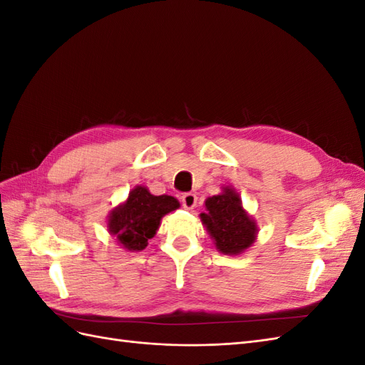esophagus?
I'll use <instances>...</instances> for the list:
<instances>
[{
	"instance_id": "esophagus-1",
	"label": "esophagus",
	"mask_w": 365,
	"mask_h": 365,
	"mask_svg": "<svg viewBox=\"0 0 365 365\" xmlns=\"http://www.w3.org/2000/svg\"><path fill=\"white\" fill-rule=\"evenodd\" d=\"M196 202H197V197L195 193H185L182 195L181 197V204L185 210H192L196 207Z\"/></svg>"
}]
</instances>
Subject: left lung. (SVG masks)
Wrapping results in <instances>:
<instances>
[{
	"label": "left lung",
	"instance_id": "obj_1",
	"mask_svg": "<svg viewBox=\"0 0 365 365\" xmlns=\"http://www.w3.org/2000/svg\"><path fill=\"white\" fill-rule=\"evenodd\" d=\"M201 220L212 236L216 248L228 256H237L250 248L257 237V225L242 207L239 193L224 187L220 195L207 197Z\"/></svg>",
	"mask_w": 365,
	"mask_h": 365
}]
</instances>
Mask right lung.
Returning a JSON list of instances; mask_svg holds the SVG:
<instances>
[{
	"label": "right lung",
	"instance_id": "add662e5",
	"mask_svg": "<svg viewBox=\"0 0 365 365\" xmlns=\"http://www.w3.org/2000/svg\"><path fill=\"white\" fill-rule=\"evenodd\" d=\"M180 208L176 197L152 195L146 187L137 185L128 200L115 207L108 217V230L128 251H141L155 236L164 215Z\"/></svg>",
	"mask_w": 365,
	"mask_h": 365
}]
</instances>
